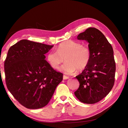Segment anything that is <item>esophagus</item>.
<instances>
[{
  "label": "esophagus",
  "instance_id": "1",
  "mask_svg": "<svg viewBox=\"0 0 128 128\" xmlns=\"http://www.w3.org/2000/svg\"><path fill=\"white\" fill-rule=\"evenodd\" d=\"M69 78V77L66 75H64L63 76V80H67Z\"/></svg>",
  "mask_w": 128,
  "mask_h": 128
}]
</instances>
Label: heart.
<instances>
[{"label":"heart","instance_id":"obj_1","mask_svg":"<svg viewBox=\"0 0 128 128\" xmlns=\"http://www.w3.org/2000/svg\"><path fill=\"white\" fill-rule=\"evenodd\" d=\"M50 66L58 69L64 60L66 62L60 67V70L67 74H72L77 70H84L91 59V51L87 46L80 42L68 40L58 46L56 51L50 52L46 56Z\"/></svg>","mask_w":128,"mask_h":128}]
</instances>
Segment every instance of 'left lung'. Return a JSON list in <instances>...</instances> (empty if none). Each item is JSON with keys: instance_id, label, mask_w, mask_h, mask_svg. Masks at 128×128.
<instances>
[{"instance_id": "obj_1", "label": "left lung", "mask_w": 128, "mask_h": 128, "mask_svg": "<svg viewBox=\"0 0 128 128\" xmlns=\"http://www.w3.org/2000/svg\"><path fill=\"white\" fill-rule=\"evenodd\" d=\"M77 38L88 42L91 59L86 68L76 76L80 86L74 94L80 102L95 104L105 97L114 86L116 66L113 48L95 28H88Z\"/></svg>"}]
</instances>
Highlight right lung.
<instances>
[{
    "label": "right lung",
    "mask_w": 128,
    "mask_h": 128,
    "mask_svg": "<svg viewBox=\"0 0 128 128\" xmlns=\"http://www.w3.org/2000/svg\"><path fill=\"white\" fill-rule=\"evenodd\" d=\"M53 47L21 40L10 48L4 63L8 90L22 105L38 109L47 105L63 74L54 70L45 54Z\"/></svg>",
    "instance_id": "1"
}]
</instances>
